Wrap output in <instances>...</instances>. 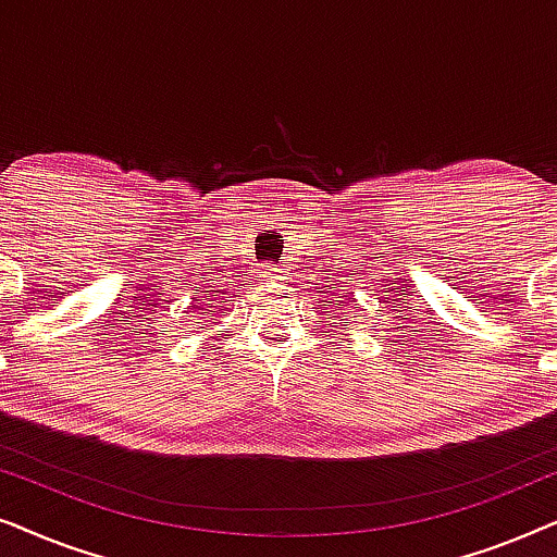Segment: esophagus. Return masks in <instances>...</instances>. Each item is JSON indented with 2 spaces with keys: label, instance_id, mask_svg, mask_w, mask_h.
<instances>
[{
  "label": "esophagus",
  "instance_id": "esophagus-1",
  "mask_svg": "<svg viewBox=\"0 0 557 557\" xmlns=\"http://www.w3.org/2000/svg\"><path fill=\"white\" fill-rule=\"evenodd\" d=\"M262 277L267 280V283H272V285H277V287H283V283H285V270L280 264H264V270H262Z\"/></svg>",
  "mask_w": 557,
  "mask_h": 557
}]
</instances>
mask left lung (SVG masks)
<instances>
[{
	"label": "left lung",
	"mask_w": 557,
	"mask_h": 557,
	"mask_svg": "<svg viewBox=\"0 0 557 557\" xmlns=\"http://www.w3.org/2000/svg\"><path fill=\"white\" fill-rule=\"evenodd\" d=\"M348 302H351V300H348ZM336 306H338V302H336Z\"/></svg>",
	"instance_id": "left-lung-1"
}]
</instances>
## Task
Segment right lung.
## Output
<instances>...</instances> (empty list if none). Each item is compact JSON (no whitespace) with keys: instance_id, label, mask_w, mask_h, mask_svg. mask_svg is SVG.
<instances>
[{"instance_id":"right-lung-1","label":"right lung","mask_w":557,"mask_h":557,"mask_svg":"<svg viewBox=\"0 0 557 557\" xmlns=\"http://www.w3.org/2000/svg\"><path fill=\"white\" fill-rule=\"evenodd\" d=\"M209 308H213V306H211V302H209Z\"/></svg>"}]
</instances>
